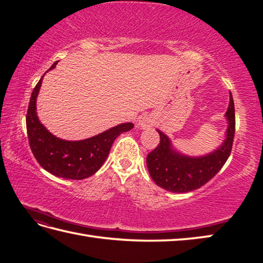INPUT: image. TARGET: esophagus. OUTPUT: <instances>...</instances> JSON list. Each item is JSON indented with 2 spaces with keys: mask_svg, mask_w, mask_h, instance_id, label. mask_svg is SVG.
Listing matches in <instances>:
<instances>
[{
  "mask_svg": "<svg viewBox=\"0 0 263 263\" xmlns=\"http://www.w3.org/2000/svg\"><path fill=\"white\" fill-rule=\"evenodd\" d=\"M154 121L152 119H149L148 116H143L140 119V121L138 122V126L140 128H148L150 126H153Z\"/></svg>",
  "mask_w": 263,
  "mask_h": 263,
  "instance_id": "1",
  "label": "esophagus"
}]
</instances>
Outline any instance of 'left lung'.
I'll list each match as a JSON object with an SVG mask.
<instances>
[{
  "mask_svg": "<svg viewBox=\"0 0 263 263\" xmlns=\"http://www.w3.org/2000/svg\"><path fill=\"white\" fill-rule=\"evenodd\" d=\"M225 116L228 127L224 143L214 153L202 157H187L175 152L168 137L158 131L160 142L147 156L148 171L154 182L175 193L191 192L208 183L225 165L232 152L235 136V107L231 92Z\"/></svg>",
  "mask_w": 263,
  "mask_h": 263,
  "instance_id": "obj_1",
  "label": "left lung"
}]
</instances>
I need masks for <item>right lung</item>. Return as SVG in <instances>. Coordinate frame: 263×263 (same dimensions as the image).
<instances>
[{"label":"right lung","mask_w":263,"mask_h":263,"mask_svg":"<svg viewBox=\"0 0 263 263\" xmlns=\"http://www.w3.org/2000/svg\"><path fill=\"white\" fill-rule=\"evenodd\" d=\"M58 62L49 70L54 69ZM43 77L33 88L26 116L28 140L33 156L44 170L58 177L83 180L93 175L107 158L115 139L121 133L131 130L133 124L123 123L80 141H66L57 138L39 122L36 113V99Z\"/></svg>","instance_id":"right-lung-1"}]
</instances>
